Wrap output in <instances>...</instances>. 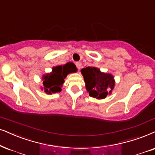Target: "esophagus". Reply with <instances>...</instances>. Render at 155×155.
<instances>
[{
    "label": "esophagus",
    "mask_w": 155,
    "mask_h": 155,
    "mask_svg": "<svg viewBox=\"0 0 155 155\" xmlns=\"http://www.w3.org/2000/svg\"><path fill=\"white\" fill-rule=\"evenodd\" d=\"M75 65H76V66H77V68H78V70H80V68H81L82 63H80V62H78V63H75Z\"/></svg>",
    "instance_id": "34e87169"
}]
</instances>
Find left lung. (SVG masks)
Masks as SVG:
<instances>
[{
    "instance_id": "8db88e82",
    "label": "left lung",
    "mask_w": 155,
    "mask_h": 155,
    "mask_svg": "<svg viewBox=\"0 0 155 155\" xmlns=\"http://www.w3.org/2000/svg\"><path fill=\"white\" fill-rule=\"evenodd\" d=\"M81 73L90 97L102 100L112 93L115 85V80L112 74L101 72L96 67L82 68Z\"/></svg>"
}]
</instances>
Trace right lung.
I'll list each match as a JSON object with an SVG mask.
<instances>
[{"label":"right lung","instance_id":"right-lung-1","mask_svg":"<svg viewBox=\"0 0 155 155\" xmlns=\"http://www.w3.org/2000/svg\"><path fill=\"white\" fill-rule=\"evenodd\" d=\"M78 71L75 64L71 62L63 65H57L53 68L52 72L42 76L43 87H41L48 95L61 92V87L65 82V79L70 73Z\"/></svg>","mask_w":155,"mask_h":155}]
</instances>
